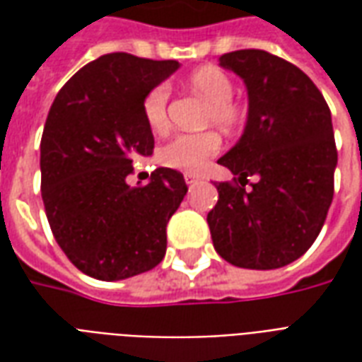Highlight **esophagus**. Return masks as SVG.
<instances>
[{"label":"esophagus","instance_id":"34e87169","mask_svg":"<svg viewBox=\"0 0 362 362\" xmlns=\"http://www.w3.org/2000/svg\"><path fill=\"white\" fill-rule=\"evenodd\" d=\"M184 180H186V184H194V182L199 180V176L194 173H186L184 174Z\"/></svg>","mask_w":362,"mask_h":362}]
</instances>
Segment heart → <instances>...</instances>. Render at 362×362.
I'll list each match as a JSON object with an SVG mask.
<instances>
[{"mask_svg":"<svg viewBox=\"0 0 362 362\" xmlns=\"http://www.w3.org/2000/svg\"><path fill=\"white\" fill-rule=\"evenodd\" d=\"M189 87L197 95L209 100L207 122H213L221 127H233L240 119V110L233 103L235 85L225 71L219 67H202L189 75ZM168 98L170 90L166 85H157L151 89L143 100V118L149 124L153 132H163L168 124ZM221 151V137L213 132L204 134H180L160 147L158 160L165 166L176 170L197 173L202 170L207 160L215 157Z\"/></svg>","mask_w":362,"mask_h":362,"instance_id":"b5f03b06","label":"heart"}]
</instances>
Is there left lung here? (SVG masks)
<instances>
[{
	"mask_svg": "<svg viewBox=\"0 0 362 362\" xmlns=\"http://www.w3.org/2000/svg\"><path fill=\"white\" fill-rule=\"evenodd\" d=\"M219 66L246 85L248 118L217 160L240 186L217 184L219 199L207 215L213 246L236 267L277 269L310 248L332 205V114L310 77L269 52H228ZM248 175L259 180L250 192Z\"/></svg>",
	"mask_w": 362,
	"mask_h": 362,
	"instance_id": "left-lung-1",
	"label": "left lung"
}]
</instances>
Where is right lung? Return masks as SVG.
Listing matches in <instances>:
<instances>
[{
    "label": "right lung",
    "instance_id": "add662e5",
    "mask_svg": "<svg viewBox=\"0 0 362 362\" xmlns=\"http://www.w3.org/2000/svg\"><path fill=\"white\" fill-rule=\"evenodd\" d=\"M178 67L174 59L106 54L81 67L48 112L44 209L59 248L89 277L127 279L165 258L166 223L188 192L184 176L160 166L145 186L132 188L126 178L155 147L143 100Z\"/></svg>",
    "mask_w": 362,
    "mask_h": 362
}]
</instances>
